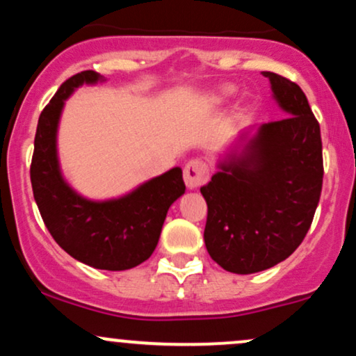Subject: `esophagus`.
I'll return each instance as SVG.
<instances>
[{
    "label": "esophagus",
    "instance_id": "esophagus-1",
    "mask_svg": "<svg viewBox=\"0 0 356 356\" xmlns=\"http://www.w3.org/2000/svg\"><path fill=\"white\" fill-rule=\"evenodd\" d=\"M207 181H209V167L206 162L199 161V159L187 162L184 167V182L189 189H197Z\"/></svg>",
    "mask_w": 356,
    "mask_h": 356
}]
</instances>
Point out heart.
<instances>
[{
	"instance_id": "b5f03b06",
	"label": "heart",
	"mask_w": 356,
	"mask_h": 356,
	"mask_svg": "<svg viewBox=\"0 0 356 356\" xmlns=\"http://www.w3.org/2000/svg\"><path fill=\"white\" fill-rule=\"evenodd\" d=\"M231 93H232V87H222L219 92H216L214 95H211V102L212 104H218V102L226 99V97L231 95Z\"/></svg>"
}]
</instances>
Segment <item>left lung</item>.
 Listing matches in <instances>:
<instances>
[{
    "instance_id": "8db88e82",
    "label": "left lung",
    "mask_w": 356,
    "mask_h": 356,
    "mask_svg": "<svg viewBox=\"0 0 356 356\" xmlns=\"http://www.w3.org/2000/svg\"><path fill=\"white\" fill-rule=\"evenodd\" d=\"M263 75L289 117L261 125L243 154H231L201 187L207 252L236 275L264 271L296 251L323 186L320 124L305 92L277 73Z\"/></svg>"
}]
</instances>
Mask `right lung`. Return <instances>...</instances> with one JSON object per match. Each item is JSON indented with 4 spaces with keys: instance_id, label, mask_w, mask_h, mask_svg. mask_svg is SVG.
I'll return each instance as SVG.
<instances>
[{
    "instance_id": "1",
    "label": "right lung",
    "mask_w": 356,
    "mask_h": 356,
    "mask_svg": "<svg viewBox=\"0 0 356 356\" xmlns=\"http://www.w3.org/2000/svg\"><path fill=\"white\" fill-rule=\"evenodd\" d=\"M100 80V73L85 70L60 85L38 118L30 177L44 226L58 246L92 268L124 271L152 256L167 211L184 194L186 184L181 167H174L124 197L95 202L65 182L56 155L63 104L80 85Z\"/></svg>"
}]
</instances>
